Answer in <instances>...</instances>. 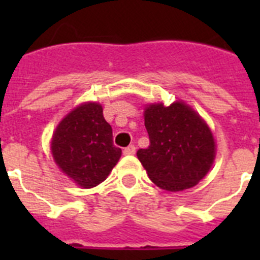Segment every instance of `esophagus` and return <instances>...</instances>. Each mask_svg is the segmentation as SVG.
<instances>
[{"label": "esophagus", "mask_w": 260, "mask_h": 260, "mask_svg": "<svg viewBox=\"0 0 260 260\" xmlns=\"http://www.w3.org/2000/svg\"><path fill=\"white\" fill-rule=\"evenodd\" d=\"M123 153H125V155H134L135 153V146H128V147H126L125 150H123Z\"/></svg>", "instance_id": "obj_1"}]
</instances>
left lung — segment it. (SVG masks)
Returning a JSON list of instances; mask_svg holds the SVG:
<instances>
[{
  "label": "left lung",
  "instance_id": "left-lung-1",
  "mask_svg": "<svg viewBox=\"0 0 260 260\" xmlns=\"http://www.w3.org/2000/svg\"><path fill=\"white\" fill-rule=\"evenodd\" d=\"M150 146L137 156L155 185L168 191L195 186L215 158L212 133L199 114L181 102L151 104L144 110Z\"/></svg>",
  "mask_w": 260,
  "mask_h": 260
}]
</instances>
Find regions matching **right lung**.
Returning a JSON list of instances; mask_svg holds the SVG:
<instances>
[{
  "label": "right lung",
  "instance_id": "1",
  "mask_svg": "<svg viewBox=\"0 0 260 260\" xmlns=\"http://www.w3.org/2000/svg\"><path fill=\"white\" fill-rule=\"evenodd\" d=\"M113 133L98 103L79 105L62 119L52 139L56 164L84 189L95 187L108 177L121 157Z\"/></svg>",
  "mask_w": 260,
  "mask_h": 260
}]
</instances>
